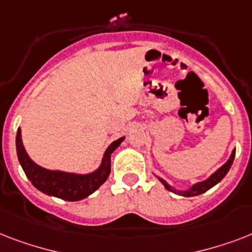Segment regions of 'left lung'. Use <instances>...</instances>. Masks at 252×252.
Listing matches in <instances>:
<instances>
[{"label": "left lung", "mask_w": 252, "mask_h": 252, "mask_svg": "<svg viewBox=\"0 0 252 252\" xmlns=\"http://www.w3.org/2000/svg\"><path fill=\"white\" fill-rule=\"evenodd\" d=\"M234 157H235V149H233L229 159H227V161L221 166V167L217 168V170H216V171L209 176V178H207L205 180H201V182H197V183L195 184H192L191 187L186 188V189H176L175 187H172L171 184H168L165 179H162L161 176L156 175V174H154V175L157 176L158 180L165 186V188L167 189V191L172 192V193H176V195H179V196H184V197H192V196L201 195V193H204V192H207L208 189H211L212 187H215L217 183H220V182L225 178V175H226L227 172H229V170H230L231 165H233V161H234Z\"/></svg>", "instance_id": "8db88e82"}]
</instances>
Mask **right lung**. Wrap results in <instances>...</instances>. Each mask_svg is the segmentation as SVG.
<instances>
[{"mask_svg": "<svg viewBox=\"0 0 252 252\" xmlns=\"http://www.w3.org/2000/svg\"><path fill=\"white\" fill-rule=\"evenodd\" d=\"M124 138L126 137H120L111 142L103 154L102 162L98 168L87 174L49 170L35 163L26 152L22 141L21 128H18L15 145L18 161L33 187L48 196H55L66 201H78L90 196L106 182L111 172V154L118 149Z\"/></svg>", "mask_w": 252, "mask_h": 252, "instance_id": "obj_1", "label": "right lung"}]
</instances>
